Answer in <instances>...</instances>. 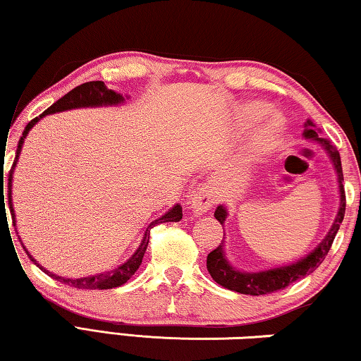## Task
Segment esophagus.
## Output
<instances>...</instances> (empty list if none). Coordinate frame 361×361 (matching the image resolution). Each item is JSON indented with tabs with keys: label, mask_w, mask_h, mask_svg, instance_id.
<instances>
[{
	"label": "esophagus",
	"mask_w": 361,
	"mask_h": 361,
	"mask_svg": "<svg viewBox=\"0 0 361 361\" xmlns=\"http://www.w3.org/2000/svg\"><path fill=\"white\" fill-rule=\"evenodd\" d=\"M213 204H215V194L209 188H197V191H194L192 200H191V209L195 215H202V213L209 212Z\"/></svg>",
	"instance_id": "esophagus-1"
}]
</instances>
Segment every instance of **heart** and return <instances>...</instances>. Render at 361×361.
<instances>
[{"label":"heart","mask_w":361,"mask_h":361,"mask_svg":"<svg viewBox=\"0 0 361 361\" xmlns=\"http://www.w3.org/2000/svg\"><path fill=\"white\" fill-rule=\"evenodd\" d=\"M269 108L262 103H250L245 108H243V118L247 121H258L261 118H264L267 114ZM280 133H282V124L277 118L269 119L261 129L256 132V148H258L259 152H266L271 151L277 146Z\"/></svg>","instance_id":"obj_1"}]
</instances>
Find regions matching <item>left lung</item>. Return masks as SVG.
I'll return each instance as SVG.
<instances>
[{
  "label": "left lung",
  "instance_id": "8db88e82",
  "mask_svg": "<svg viewBox=\"0 0 361 361\" xmlns=\"http://www.w3.org/2000/svg\"><path fill=\"white\" fill-rule=\"evenodd\" d=\"M305 126H307V129H305V132H304V137L309 140H315V142H319L325 146L328 154L331 156L336 173H338L341 207H339L338 216H336L333 228L329 229L328 235L323 239L320 245L317 247L312 253L305 256L304 259L295 262V264L271 269V271H264V272H255V274L239 272L237 269L232 267L224 256V250H223L224 245L219 243V247L212 250L209 256H207V269H209L212 279L215 280L216 283L224 286V288L242 293V295H253V296L269 295V293L283 290L288 285H291L293 282H296V280L302 279L304 276H309V274H312L315 269L322 264L323 259H325V256L329 252V248H331V245H333V240H334L336 234H338L339 226L342 223V219H344V213H345V192H344V186H342L344 175H342L341 157H339V152L336 151L333 146L326 142V140L319 138L317 132L312 129V126H314L312 122L307 121V124ZM226 216H228V213H226L224 207L219 205L215 210V218L219 223L224 224Z\"/></svg>",
  "mask_w": 361,
  "mask_h": 361
}]
</instances>
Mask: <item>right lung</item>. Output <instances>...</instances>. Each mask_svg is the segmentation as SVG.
Returning a JSON list of instances; mask_svg holds the SVG:
<instances>
[{"label":"right lung","mask_w":361,"mask_h":361,"mask_svg":"<svg viewBox=\"0 0 361 361\" xmlns=\"http://www.w3.org/2000/svg\"><path fill=\"white\" fill-rule=\"evenodd\" d=\"M124 102V97L121 94H116L114 90L108 89L105 84L102 81H90V82H84L81 85H78L73 90H70L68 94L63 95L62 99H59L54 105L49 106L44 113L39 114L38 118L32 119L27 124L25 130H23L22 137L19 140V146H17V152H16V159H14V164H12V167L9 170V180H8V197H9V209H11V216H12V223L16 226V215H14V209H12V202H11V186H12V172H14V167L17 164V159H19L20 154V149H22V145H23V140L28 135V132L32 127L38 122L42 116L46 114H52V113H59V111H65V109H73V108H84V106H102V105H116V103H121ZM6 183H4V176H0V200H1V205H3V199H4V189H6ZM183 216V212H181V207L176 204L172 210H169L166 215L162 218L156 219L154 223L149 224V229L152 226H156L157 223H167V221H180ZM149 229H146L145 232V237L142 243H140V247L137 248V252L133 253L129 259H127L124 264L116 267L114 271H109V272H103V274H97V276L92 277H82V279H65V277H60L56 276V274L46 271L44 267L41 264L36 262V259L33 258L32 255H28V258L32 259L36 266H38L42 272H46L49 277L56 279L57 282H62L65 285H70L73 288H79V290H109V288H116V286H121L124 285L127 280H129L133 274L137 272V269L142 264V259L145 256L146 252V247H148V242H149Z\"/></svg>","instance_id":"add662e5"}]
</instances>
